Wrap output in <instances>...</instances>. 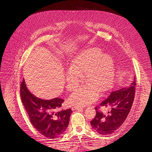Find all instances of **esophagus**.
<instances>
[{
	"mask_svg": "<svg viewBox=\"0 0 152 152\" xmlns=\"http://www.w3.org/2000/svg\"><path fill=\"white\" fill-rule=\"evenodd\" d=\"M79 109H82V108H80V107H77V106H75V107H73L72 108V110L73 111H74V110H79Z\"/></svg>",
	"mask_w": 152,
	"mask_h": 152,
	"instance_id": "34e87169",
	"label": "esophagus"
}]
</instances>
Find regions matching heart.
Masks as SVG:
<instances>
[{
	"instance_id": "1",
	"label": "heart",
	"mask_w": 152,
	"mask_h": 152,
	"mask_svg": "<svg viewBox=\"0 0 152 152\" xmlns=\"http://www.w3.org/2000/svg\"><path fill=\"white\" fill-rule=\"evenodd\" d=\"M84 73L87 83L75 91L69 98L72 104L84 106L94 102L100 93L108 91L115 77L114 61L111 55L102 54V50L90 48L79 53L71 62L66 72L68 90L76 89L82 80Z\"/></svg>"
}]
</instances>
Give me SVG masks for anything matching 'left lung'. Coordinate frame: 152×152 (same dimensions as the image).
Returning a JSON list of instances; mask_svg holds the SVG:
<instances>
[{
	"label": "left lung",
	"mask_w": 152,
	"mask_h": 152,
	"mask_svg": "<svg viewBox=\"0 0 152 152\" xmlns=\"http://www.w3.org/2000/svg\"><path fill=\"white\" fill-rule=\"evenodd\" d=\"M135 87L136 80L129 87L112 92L108 98L100 104L108 108L107 113L99 112L97 108H95L96 115L91 121V125L96 132L103 136L109 135L122 126L132 107Z\"/></svg>",
	"instance_id": "8db88e82"
}]
</instances>
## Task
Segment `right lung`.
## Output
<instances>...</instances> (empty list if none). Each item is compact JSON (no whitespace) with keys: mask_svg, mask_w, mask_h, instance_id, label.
Segmentation results:
<instances>
[{"mask_svg":"<svg viewBox=\"0 0 152 152\" xmlns=\"http://www.w3.org/2000/svg\"><path fill=\"white\" fill-rule=\"evenodd\" d=\"M21 102L35 129L48 139H56L68 127L72 113L70 108L58 110L64 100L59 98L43 99L27 88L25 79L20 87Z\"/></svg>","mask_w":152,"mask_h":152,"instance_id":"right-lung-1","label":"right lung"}]
</instances>
